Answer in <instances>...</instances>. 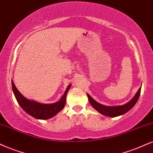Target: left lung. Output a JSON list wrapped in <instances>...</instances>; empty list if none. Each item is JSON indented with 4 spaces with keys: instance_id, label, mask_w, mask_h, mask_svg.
Returning a JSON list of instances; mask_svg holds the SVG:
<instances>
[{
    "instance_id": "obj_1",
    "label": "left lung",
    "mask_w": 153,
    "mask_h": 153,
    "mask_svg": "<svg viewBox=\"0 0 153 153\" xmlns=\"http://www.w3.org/2000/svg\"><path fill=\"white\" fill-rule=\"evenodd\" d=\"M140 90L141 88H140L138 89V92H136V94H135V96L133 97L130 101L127 102L126 104H123V105L117 106L103 105V104H100L99 102H96L94 99H92V97H91L89 94H88L89 102H90V104L92 106V107H93L94 109L97 110L98 112H100L102 114L107 116V117H116L124 114L126 113L127 111H128L129 110L131 109L133 107H134V105L138 100L139 96H140Z\"/></svg>"
}]
</instances>
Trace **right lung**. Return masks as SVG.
<instances>
[{
    "mask_svg": "<svg viewBox=\"0 0 153 153\" xmlns=\"http://www.w3.org/2000/svg\"><path fill=\"white\" fill-rule=\"evenodd\" d=\"M71 85L67 87L63 95L61 97L60 100L51 104H43L40 102L34 101L32 100H28L22 94L19 92L14 82L12 80V88L13 93L16 98L17 102L22 107L24 111L29 115L36 119L46 120L51 119L56 116L60 111H61L64 107L66 100V95Z\"/></svg>",
    "mask_w": 153,
    "mask_h": 153,
    "instance_id": "add662e5",
    "label": "right lung"
}]
</instances>
